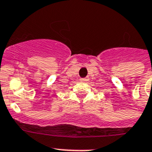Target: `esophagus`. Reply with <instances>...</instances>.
<instances>
[{
	"label": "esophagus",
	"instance_id": "esophagus-1",
	"mask_svg": "<svg viewBox=\"0 0 152 152\" xmlns=\"http://www.w3.org/2000/svg\"><path fill=\"white\" fill-rule=\"evenodd\" d=\"M88 80V79H86V78H82V79H80V81L81 82H86Z\"/></svg>",
	"mask_w": 152,
	"mask_h": 152
}]
</instances>
